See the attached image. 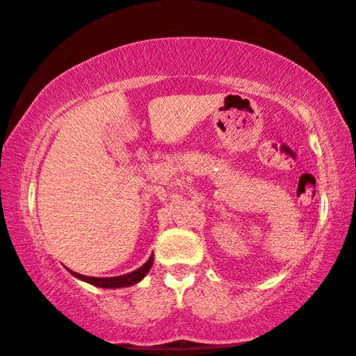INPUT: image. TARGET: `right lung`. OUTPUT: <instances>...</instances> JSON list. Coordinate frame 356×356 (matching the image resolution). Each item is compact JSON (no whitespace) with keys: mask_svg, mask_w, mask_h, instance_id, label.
<instances>
[{"mask_svg":"<svg viewBox=\"0 0 356 356\" xmlns=\"http://www.w3.org/2000/svg\"><path fill=\"white\" fill-rule=\"evenodd\" d=\"M152 262H154V255L140 268H137V270L131 272V273H126V275H121V277L97 278V277L81 275V273H76V272H72V270H71V273L74 277H78L79 280H84V282H88V284L96 285V286H102V289H121V286L134 285V284H137V282L143 280V278L145 277V273L151 270Z\"/></svg>","mask_w":356,"mask_h":356,"instance_id":"obj_1","label":"right lung"}]
</instances>
